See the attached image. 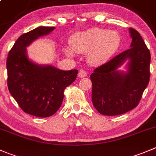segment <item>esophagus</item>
<instances>
[{
  "label": "esophagus",
  "mask_w": 156,
  "mask_h": 156,
  "mask_svg": "<svg viewBox=\"0 0 156 156\" xmlns=\"http://www.w3.org/2000/svg\"><path fill=\"white\" fill-rule=\"evenodd\" d=\"M86 76H87V72L84 70H83V69H81L79 71V72H78V77L79 78H84V77Z\"/></svg>",
  "instance_id": "esophagus-1"
}]
</instances>
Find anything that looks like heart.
<instances>
[{
  "label": "heart",
  "instance_id": "b5f03b06",
  "mask_svg": "<svg viewBox=\"0 0 156 156\" xmlns=\"http://www.w3.org/2000/svg\"><path fill=\"white\" fill-rule=\"evenodd\" d=\"M121 43V36L117 31L94 27L71 36V48H64V52L69 55H73L74 52H87V62L93 66H99L119 50Z\"/></svg>",
  "mask_w": 156,
  "mask_h": 156
}]
</instances>
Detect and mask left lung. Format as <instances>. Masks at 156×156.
Here are the masks:
<instances>
[{
    "mask_svg": "<svg viewBox=\"0 0 156 156\" xmlns=\"http://www.w3.org/2000/svg\"><path fill=\"white\" fill-rule=\"evenodd\" d=\"M130 48L94 70L92 103L100 113L106 116L123 114L140 103L150 78L151 55L140 33L129 28ZM129 60L128 71L118 69Z\"/></svg>",
    "mask_w": 156,
    "mask_h": 156,
    "instance_id": "8db88e82",
    "label": "left lung"
}]
</instances>
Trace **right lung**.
Returning a JSON list of instances; mask_svg holds the SVG:
<instances>
[{"label":"right lung","instance_id":"obj_1","mask_svg":"<svg viewBox=\"0 0 156 156\" xmlns=\"http://www.w3.org/2000/svg\"><path fill=\"white\" fill-rule=\"evenodd\" d=\"M54 27H39L21 35L7 58L9 91L25 113L38 117L53 115L61 107L64 90L75 81L78 70L63 71L29 59L26 48Z\"/></svg>","mask_w":156,"mask_h":156}]
</instances>
